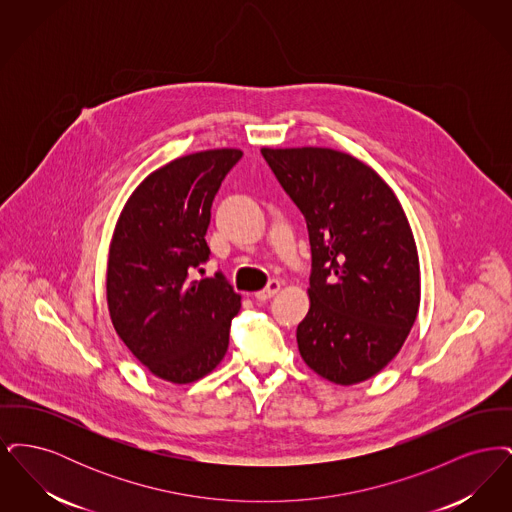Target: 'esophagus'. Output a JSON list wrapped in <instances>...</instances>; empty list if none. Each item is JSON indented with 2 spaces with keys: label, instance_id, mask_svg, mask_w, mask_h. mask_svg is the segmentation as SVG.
Masks as SVG:
<instances>
[{
  "label": "esophagus",
  "instance_id": "esophagus-1",
  "mask_svg": "<svg viewBox=\"0 0 512 512\" xmlns=\"http://www.w3.org/2000/svg\"><path fill=\"white\" fill-rule=\"evenodd\" d=\"M280 288H282V282H278V280H270L265 290L255 293V299H257V301H267V299L274 297L276 293L280 292Z\"/></svg>",
  "mask_w": 512,
  "mask_h": 512
}]
</instances>
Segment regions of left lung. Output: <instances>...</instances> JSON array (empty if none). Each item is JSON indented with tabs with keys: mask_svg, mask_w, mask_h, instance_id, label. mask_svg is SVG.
Returning a JSON list of instances; mask_svg holds the SVG:
<instances>
[{
	"mask_svg": "<svg viewBox=\"0 0 512 512\" xmlns=\"http://www.w3.org/2000/svg\"><path fill=\"white\" fill-rule=\"evenodd\" d=\"M303 213L311 244V309L297 326L303 361L351 386L399 353L420 303L413 232L390 186L328 147L261 149Z\"/></svg>",
	"mask_w": 512,
	"mask_h": 512,
	"instance_id": "obj_1",
	"label": "left lung"
}]
</instances>
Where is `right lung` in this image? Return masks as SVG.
Listing matches in <instances>:
<instances>
[{
	"mask_svg": "<svg viewBox=\"0 0 512 512\" xmlns=\"http://www.w3.org/2000/svg\"><path fill=\"white\" fill-rule=\"evenodd\" d=\"M240 149H211L151 172L117 222L107 265V305L132 355L155 376L190 384L219 365L242 297L222 272L190 280L209 261L205 234L222 180Z\"/></svg>",
	"mask_w": 512,
	"mask_h": 512,
	"instance_id": "1",
	"label": "right lung"
}]
</instances>
